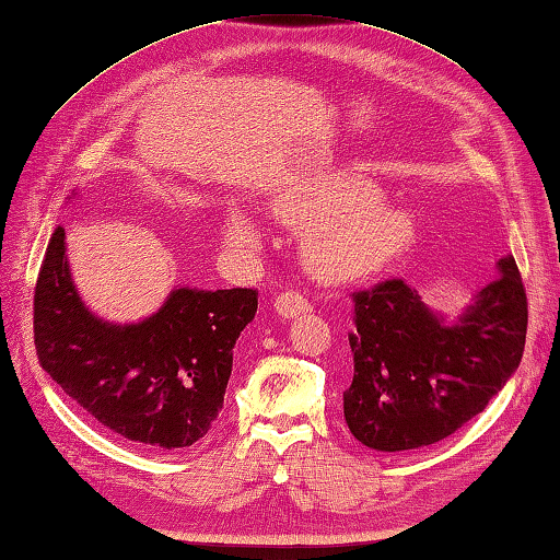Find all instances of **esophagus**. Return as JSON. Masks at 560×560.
<instances>
[{
	"label": "esophagus",
	"instance_id": "34e87169",
	"mask_svg": "<svg viewBox=\"0 0 560 560\" xmlns=\"http://www.w3.org/2000/svg\"><path fill=\"white\" fill-rule=\"evenodd\" d=\"M273 307H277V313L281 317L289 319V317H299V315L311 311V303H307L299 291H283L277 295Z\"/></svg>",
	"mask_w": 560,
	"mask_h": 560
}]
</instances>
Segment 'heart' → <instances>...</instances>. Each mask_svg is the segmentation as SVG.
<instances>
[{"mask_svg": "<svg viewBox=\"0 0 560 560\" xmlns=\"http://www.w3.org/2000/svg\"><path fill=\"white\" fill-rule=\"evenodd\" d=\"M279 219L307 235L311 269L327 281H359L383 269L411 241V217L380 201V187L361 175H339L307 192L281 197ZM229 237L255 247L257 231L245 217L229 221Z\"/></svg>", "mask_w": 560, "mask_h": 560, "instance_id": "heart-1", "label": "heart"}]
</instances>
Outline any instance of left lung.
<instances>
[{
  "label": "left lung",
  "instance_id": "obj_1",
  "mask_svg": "<svg viewBox=\"0 0 560 560\" xmlns=\"http://www.w3.org/2000/svg\"><path fill=\"white\" fill-rule=\"evenodd\" d=\"M353 299V380L343 419L359 443L404 455L440 443L486 409L517 371L527 337V293L515 257L445 325L404 279Z\"/></svg>",
  "mask_w": 560,
  "mask_h": 560
}]
</instances>
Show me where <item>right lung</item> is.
Segmentation results:
<instances>
[{
    "instance_id": "right-lung-1",
    "label": "right lung",
    "mask_w": 560,
    "mask_h": 560,
    "mask_svg": "<svg viewBox=\"0 0 560 560\" xmlns=\"http://www.w3.org/2000/svg\"><path fill=\"white\" fill-rule=\"evenodd\" d=\"M255 313V289H177L144 323H103L71 283L62 225L47 243L33 293L43 371L91 419L144 450L189 447L211 431L233 347Z\"/></svg>"
}]
</instances>
